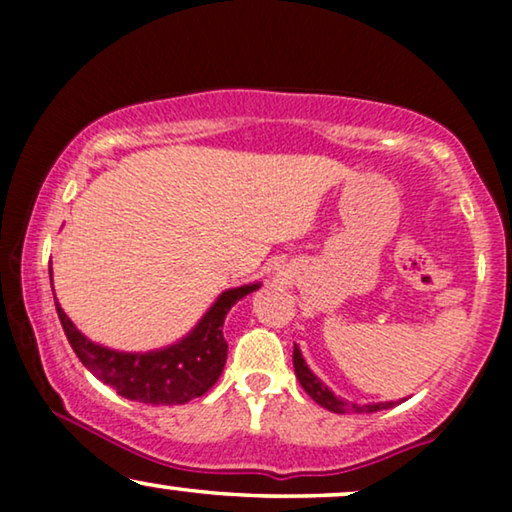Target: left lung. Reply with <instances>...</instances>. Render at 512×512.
I'll return each instance as SVG.
<instances>
[{
    "instance_id": "obj_1",
    "label": "left lung",
    "mask_w": 512,
    "mask_h": 512,
    "mask_svg": "<svg viewBox=\"0 0 512 512\" xmlns=\"http://www.w3.org/2000/svg\"><path fill=\"white\" fill-rule=\"evenodd\" d=\"M293 368H296V377L300 382V387L307 391V396L312 398V401H317L321 408L331 410V412H338V415H347V412H356V415H363V412H377V410H389L394 408V401H387V403H366V405H359V403H352V401H345V398L335 396L331 389L326 387L324 382L319 380L317 375L312 373L310 366H307L303 354H300L298 345H293Z\"/></svg>"
}]
</instances>
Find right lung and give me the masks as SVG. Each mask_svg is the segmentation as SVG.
Here are the masks:
<instances>
[{
    "instance_id": "right-lung-1",
    "label": "right lung",
    "mask_w": 512,
    "mask_h": 512,
    "mask_svg": "<svg viewBox=\"0 0 512 512\" xmlns=\"http://www.w3.org/2000/svg\"><path fill=\"white\" fill-rule=\"evenodd\" d=\"M48 272L53 275V270ZM258 289L261 282L226 289L193 331L172 345L151 352H118L97 345L74 326L60 303H55V310L79 361L97 380L116 389L118 396L149 405H184L207 394L221 377L228 356L223 321L237 300Z\"/></svg>"
}]
</instances>
